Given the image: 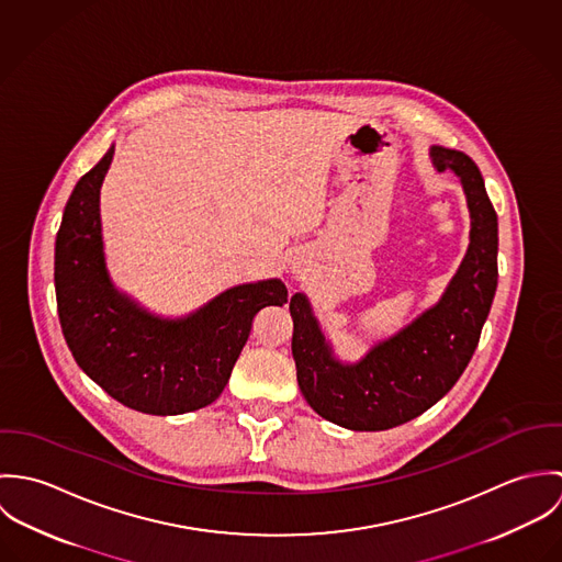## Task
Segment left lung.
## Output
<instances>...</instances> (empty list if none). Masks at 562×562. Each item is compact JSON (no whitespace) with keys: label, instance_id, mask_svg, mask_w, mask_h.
<instances>
[{"label":"left lung","instance_id":"1","mask_svg":"<svg viewBox=\"0 0 562 562\" xmlns=\"http://www.w3.org/2000/svg\"><path fill=\"white\" fill-rule=\"evenodd\" d=\"M439 170H454L472 212V241L441 301L359 363L330 357L305 296L294 294L292 355L299 387L324 419L350 430H387L441 401L468 368L497 288V214L470 156L435 147Z\"/></svg>","mask_w":562,"mask_h":562}]
</instances>
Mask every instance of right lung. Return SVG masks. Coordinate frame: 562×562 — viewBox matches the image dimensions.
Here are the masks:
<instances>
[{
    "instance_id": "1",
    "label": "right lung",
    "mask_w": 562,
    "mask_h": 562,
    "mask_svg": "<svg viewBox=\"0 0 562 562\" xmlns=\"http://www.w3.org/2000/svg\"><path fill=\"white\" fill-rule=\"evenodd\" d=\"M114 149L74 190L56 238L60 326L81 370L114 401L151 415H177L216 401L255 316L288 303L279 279L238 285L186 321L154 318L121 296L105 272L99 188Z\"/></svg>"
}]
</instances>
